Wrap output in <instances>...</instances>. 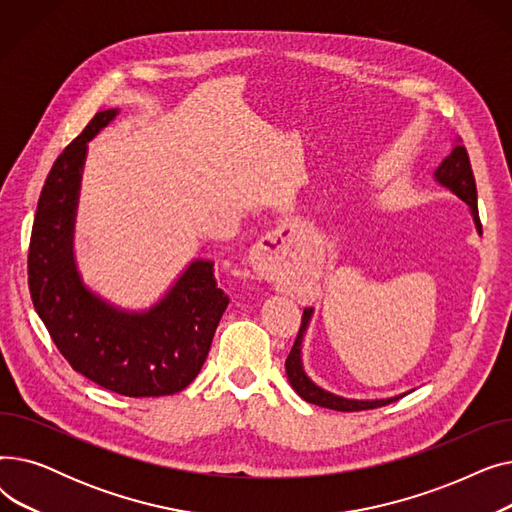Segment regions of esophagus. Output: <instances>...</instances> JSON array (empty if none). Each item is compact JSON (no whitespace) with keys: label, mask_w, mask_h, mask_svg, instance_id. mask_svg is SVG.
<instances>
[{"label":"esophagus","mask_w":512,"mask_h":512,"mask_svg":"<svg viewBox=\"0 0 512 512\" xmlns=\"http://www.w3.org/2000/svg\"><path fill=\"white\" fill-rule=\"evenodd\" d=\"M297 238L292 224H282L272 234H267L253 257V267L259 276L274 282L288 280L301 255Z\"/></svg>","instance_id":"34e87169"}]
</instances>
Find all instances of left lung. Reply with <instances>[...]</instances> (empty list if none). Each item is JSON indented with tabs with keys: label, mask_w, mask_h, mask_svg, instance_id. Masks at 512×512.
<instances>
[{
	"label": "left lung",
	"mask_w": 512,
	"mask_h": 512,
	"mask_svg": "<svg viewBox=\"0 0 512 512\" xmlns=\"http://www.w3.org/2000/svg\"><path fill=\"white\" fill-rule=\"evenodd\" d=\"M434 176L442 186L450 188L456 197H461L471 207L473 222L477 226V232L481 234V222H479V213H477V188H475V178H473L467 149L461 143H456L454 149L450 151V155L438 166ZM311 315H313V309L303 311L297 340H294L292 351L286 359L288 382L294 388V392H297L303 400L313 402V405H317V407H326V409H334V411H367V409H378V407L390 405V402H396L398 398L405 396V394H400V396L382 398V400H351V398L336 396L332 392H326L324 388L315 386L305 375V369L301 363V344H303L305 330L311 321Z\"/></svg>",
	"instance_id": "left-lung-1"
}]
</instances>
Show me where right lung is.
I'll list each match as a JSON object with an SVG mask.
<instances>
[{
	"instance_id": "right-lung-1",
	"label": "right lung",
	"mask_w": 512,
	"mask_h": 512,
	"mask_svg": "<svg viewBox=\"0 0 512 512\" xmlns=\"http://www.w3.org/2000/svg\"><path fill=\"white\" fill-rule=\"evenodd\" d=\"M118 116L103 110L60 153L39 197L29 247L33 305L74 371L122 396H168L201 371L228 297L213 263L197 259L149 311L116 309L80 280L74 253V215L87 143Z\"/></svg>"
}]
</instances>
